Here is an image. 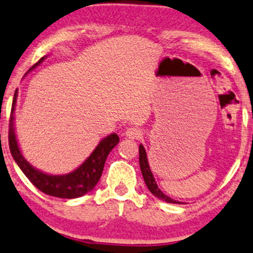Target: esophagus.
<instances>
[{
  "mask_svg": "<svg viewBox=\"0 0 253 253\" xmlns=\"http://www.w3.org/2000/svg\"><path fill=\"white\" fill-rule=\"evenodd\" d=\"M126 137H129L131 139H138L143 136V132H142V130L138 129V127L131 126L126 130Z\"/></svg>",
  "mask_w": 253,
  "mask_h": 253,
  "instance_id": "1",
  "label": "esophagus"
}]
</instances>
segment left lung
I'll use <instances>...</instances> for the list:
<instances>
[{
  "label": "left lung",
  "mask_w": 253,
  "mask_h": 253,
  "mask_svg": "<svg viewBox=\"0 0 253 253\" xmlns=\"http://www.w3.org/2000/svg\"><path fill=\"white\" fill-rule=\"evenodd\" d=\"M139 167H141V171L142 175H143V179L145 185H147L148 189L155 195L156 198L162 199L165 200L166 203H170V204H182L180 201L174 200V199L169 198L168 195H166L161 189L159 188V186L156 185V181L154 179V175L151 173L149 163H148V159H147V153H145L144 147L142 144H139Z\"/></svg>",
  "instance_id": "8db88e82"
}]
</instances>
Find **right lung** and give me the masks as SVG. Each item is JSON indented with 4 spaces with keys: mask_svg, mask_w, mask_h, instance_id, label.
I'll list each match as a JSON object with an SVG mask.
<instances>
[{
    "mask_svg": "<svg viewBox=\"0 0 253 253\" xmlns=\"http://www.w3.org/2000/svg\"><path fill=\"white\" fill-rule=\"evenodd\" d=\"M41 58L37 64L33 65L29 71L33 70L43 61ZM17 90L14 93L13 104H11L10 118H9V149H10L11 155H13L15 162L17 163L23 174L28 177L29 181L34 185L39 191L44 194L50 195V197L62 198V199H76L83 197L86 193H88L94 188L97 182L102 176L104 165H105L106 157L114 148L120 142V137L117 133H111L106 136L99 142L96 149L91 154L87 159L85 160L80 167H78L72 173L65 175H48L42 171L38 170L32 167L28 162L26 161L25 157L21 154L19 145H17L16 136H15L14 127V110L15 104H16Z\"/></svg>",
    "mask_w": 253,
    "mask_h": 253,
    "instance_id": "add662e5",
    "label": "right lung"
}]
</instances>
